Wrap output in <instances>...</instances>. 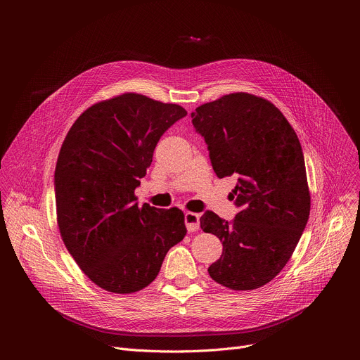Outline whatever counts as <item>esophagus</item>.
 <instances>
[{"instance_id": "1", "label": "esophagus", "mask_w": 360, "mask_h": 360, "mask_svg": "<svg viewBox=\"0 0 360 360\" xmlns=\"http://www.w3.org/2000/svg\"><path fill=\"white\" fill-rule=\"evenodd\" d=\"M185 225L188 232H196L199 229V215L193 212L185 214Z\"/></svg>"}]
</instances>
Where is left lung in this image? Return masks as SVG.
Instances as JSON below:
<instances>
[{
  "label": "left lung",
  "mask_w": 360,
  "mask_h": 360,
  "mask_svg": "<svg viewBox=\"0 0 360 360\" xmlns=\"http://www.w3.org/2000/svg\"><path fill=\"white\" fill-rule=\"evenodd\" d=\"M208 145L218 178H238L231 193L239 208L228 222L212 211L200 217L224 252L210 276L233 290L258 289L288 264L311 212L299 138L269 101L246 92L224 95L191 114Z\"/></svg>",
  "instance_id": "obj_1"
}]
</instances>
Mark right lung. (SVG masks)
Segmentation results:
<instances>
[{
  "instance_id": "right-lung-1",
  "label": "right lung",
  "mask_w": 360,
  "mask_h": 360,
  "mask_svg": "<svg viewBox=\"0 0 360 360\" xmlns=\"http://www.w3.org/2000/svg\"><path fill=\"white\" fill-rule=\"evenodd\" d=\"M185 115L176 104L122 94L82 112L65 136L54 175L58 228L77 265L102 289L146 288L186 235L182 211L139 207L134 193L160 138Z\"/></svg>"
}]
</instances>
